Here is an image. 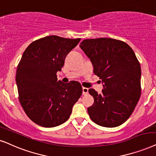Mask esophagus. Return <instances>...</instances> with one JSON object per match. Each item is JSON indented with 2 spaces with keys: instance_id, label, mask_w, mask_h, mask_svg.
Segmentation results:
<instances>
[{
  "instance_id": "34e87169",
  "label": "esophagus",
  "mask_w": 156,
  "mask_h": 156,
  "mask_svg": "<svg viewBox=\"0 0 156 156\" xmlns=\"http://www.w3.org/2000/svg\"><path fill=\"white\" fill-rule=\"evenodd\" d=\"M89 89L86 87H82V94L83 95H86V94H88Z\"/></svg>"
}]
</instances>
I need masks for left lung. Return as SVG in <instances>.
I'll list each match as a JSON object with an SVG mask.
<instances>
[{"label":"left lung","instance_id":"left-lung-1","mask_svg":"<svg viewBox=\"0 0 156 156\" xmlns=\"http://www.w3.org/2000/svg\"><path fill=\"white\" fill-rule=\"evenodd\" d=\"M80 48L90 58L94 74L104 83L98 94L89 93L94 102L87 108L91 120L100 126L114 127L130 117L141 95V69L128 44L110 38L84 39Z\"/></svg>","mask_w":156,"mask_h":156}]
</instances>
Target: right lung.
Masks as SVG:
<instances>
[{
	"label": "right lung",
	"instance_id": "obj_1",
	"mask_svg": "<svg viewBox=\"0 0 156 156\" xmlns=\"http://www.w3.org/2000/svg\"><path fill=\"white\" fill-rule=\"evenodd\" d=\"M81 38L48 36L26 48L16 70L19 100L27 116L40 126L53 127L69 118L82 94L80 83L57 82L56 72Z\"/></svg>",
	"mask_w": 156,
	"mask_h": 156
}]
</instances>
